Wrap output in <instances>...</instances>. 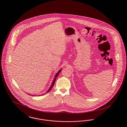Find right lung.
Wrapping results in <instances>:
<instances>
[{
  "mask_svg": "<svg viewBox=\"0 0 127 127\" xmlns=\"http://www.w3.org/2000/svg\"><path fill=\"white\" fill-rule=\"evenodd\" d=\"M61 70H62V69H60V70L58 72L56 73V75H55V76L54 79H53V81H52V82L51 85L50 86V88H49V89L48 90V91L46 92V93H44V94H46L47 93H48V92L49 91H50L51 90V89H52V88H53V86H54V85L55 82V81H56V79H57V78L58 77V76L59 74H60V73L61 72ZM27 94H29V93H27ZM29 94V95H31V96H35V95H30V94ZM44 95V94H42V95H39V96H41V95ZM38 96H39V95H38Z\"/></svg>",
  "mask_w": 127,
  "mask_h": 127,
  "instance_id": "right-lung-1",
  "label": "right lung"
}]
</instances>
